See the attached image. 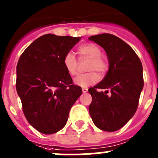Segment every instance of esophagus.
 I'll return each mask as SVG.
<instances>
[{
	"label": "esophagus",
	"mask_w": 158,
	"mask_h": 158,
	"mask_svg": "<svg viewBox=\"0 0 158 158\" xmlns=\"http://www.w3.org/2000/svg\"><path fill=\"white\" fill-rule=\"evenodd\" d=\"M82 93H84V94H85V93L87 92L88 89H87V88H82Z\"/></svg>",
	"instance_id": "1"
}]
</instances>
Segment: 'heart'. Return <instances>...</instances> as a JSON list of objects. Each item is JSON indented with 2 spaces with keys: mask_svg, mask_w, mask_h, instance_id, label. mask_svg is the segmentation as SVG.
Here are the masks:
<instances>
[{
  "mask_svg": "<svg viewBox=\"0 0 158 158\" xmlns=\"http://www.w3.org/2000/svg\"><path fill=\"white\" fill-rule=\"evenodd\" d=\"M78 54L81 58H89L87 71L89 72L78 75L74 78L73 82L76 86L81 87L88 86L97 83L100 79L99 74L104 75L107 70L108 64L104 57L101 56V51L98 46L94 44H85L78 48ZM63 64L69 74L74 76L77 72L78 62L76 57L72 53L69 52L63 58Z\"/></svg>",
  "mask_w": 158,
  "mask_h": 158,
  "instance_id": "obj_1",
  "label": "heart"
}]
</instances>
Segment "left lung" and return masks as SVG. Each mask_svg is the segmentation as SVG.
Segmentation results:
<instances>
[{
	"instance_id": "obj_1",
	"label": "left lung",
	"mask_w": 158,
	"mask_h": 158,
	"mask_svg": "<svg viewBox=\"0 0 158 158\" xmlns=\"http://www.w3.org/2000/svg\"><path fill=\"white\" fill-rule=\"evenodd\" d=\"M89 40L104 48L109 69L101 82L88 89L92 96L89 107L94 125L106 132L123 127L136 111L143 88V66L139 57L129 44L109 33L95 35ZM97 89H110L111 94Z\"/></svg>"
}]
</instances>
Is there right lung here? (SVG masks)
<instances>
[{"instance_id":"1","label":"right lung","mask_w":158,"mask_h":158,"mask_svg":"<svg viewBox=\"0 0 158 158\" xmlns=\"http://www.w3.org/2000/svg\"><path fill=\"white\" fill-rule=\"evenodd\" d=\"M81 37L46 34L22 54L16 67V90L26 119L44 134H53L66 125L71 107L82 94L72 84L63 58Z\"/></svg>"}]
</instances>
